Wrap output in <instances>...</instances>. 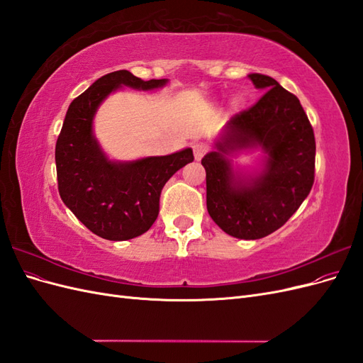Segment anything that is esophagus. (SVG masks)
<instances>
[{
  "label": "esophagus",
  "instance_id": "obj_1",
  "mask_svg": "<svg viewBox=\"0 0 363 363\" xmlns=\"http://www.w3.org/2000/svg\"><path fill=\"white\" fill-rule=\"evenodd\" d=\"M192 150H194V156H195V159L196 160H200L206 152H207V145L206 144H203V142H196V144H194L192 145Z\"/></svg>",
  "mask_w": 363,
  "mask_h": 363
}]
</instances>
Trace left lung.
<instances>
[{
  "label": "left lung",
  "instance_id": "8db88e82",
  "mask_svg": "<svg viewBox=\"0 0 363 363\" xmlns=\"http://www.w3.org/2000/svg\"><path fill=\"white\" fill-rule=\"evenodd\" d=\"M265 91L247 111L230 118L206 169V203L213 221L230 236L260 239L276 232L296 212L315 180V136L300 100L272 77L250 74ZM260 147L262 169L242 176L228 159L233 152Z\"/></svg>",
  "mask_w": 363,
  "mask_h": 363
}]
</instances>
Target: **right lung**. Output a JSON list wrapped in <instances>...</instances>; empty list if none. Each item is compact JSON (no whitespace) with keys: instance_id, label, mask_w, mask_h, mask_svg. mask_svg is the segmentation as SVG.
<instances>
[{"instance_id":"1","label":"right lung","mask_w":363,"mask_h":363,"mask_svg":"<svg viewBox=\"0 0 363 363\" xmlns=\"http://www.w3.org/2000/svg\"><path fill=\"white\" fill-rule=\"evenodd\" d=\"M167 83V79L144 82L121 69L98 79L68 107L56 144L59 194L79 221L103 239L127 240L150 230L159 215L164 183L194 155L184 148L168 156L111 160L94 136V116L119 87L151 91Z\"/></svg>"}]
</instances>
